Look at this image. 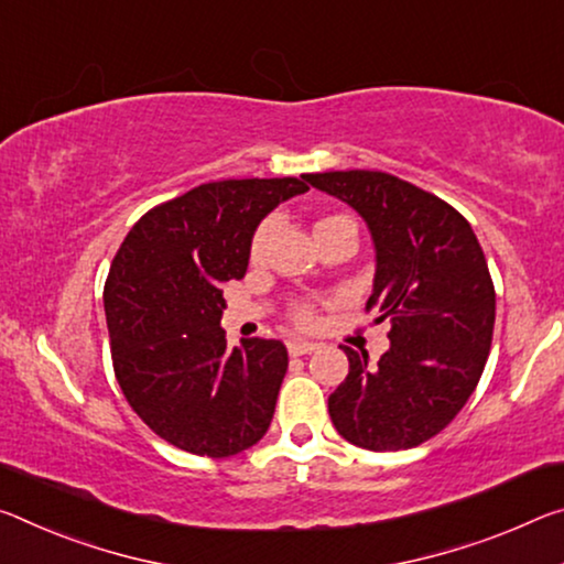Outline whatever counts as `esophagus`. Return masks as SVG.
I'll return each instance as SVG.
<instances>
[{"mask_svg":"<svg viewBox=\"0 0 564 564\" xmlns=\"http://www.w3.org/2000/svg\"><path fill=\"white\" fill-rule=\"evenodd\" d=\"M289 354L291 356H306V354H311V351H316L318 348V344H314V341H301V338H291L289 344Z\"/></svg>","mask_w":564,"mask_h":564,"instance_id":"obj_1","label":"esophagus"}]
</instances>
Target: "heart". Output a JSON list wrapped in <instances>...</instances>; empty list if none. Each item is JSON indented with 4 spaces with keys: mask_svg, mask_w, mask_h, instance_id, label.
<instances>
[{
    "mask_svg": "<svg viewBox=\"0 0 564 564\" xmlns=\"http://www.w3.org/2000/svg\"><path fill=\"white\" fill-rule=\"evenodd\" d=\"M341 220H351V218H346V216L321 218L316 223V234H321L324 228L336 226V223H341ZM279 226H281L279 216H268V218L258 223L256 234H253V238H250V261H261V258L265 256V250H268V243L273 240ZM291 321L296 326H314L316 324V308L311 306L308 301H293L291 303Z\"/></svg>",
    "mask_w": 564,
    "mask_h": 564,
    "instance_id": "1",
    "label": "heart"
}]
</instances>
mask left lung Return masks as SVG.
<instances>
[{
    "label": "left lung",
    "mask_w": 564,
    "mask_h": 564,
    "mask_svg": "<svg viewBox=\"0 0 564 564\" xmlns=\"http://www.w3.org/2000/svg\"><path fill=\"white\" fill-rule=\"evenodd\" d=\"M369 223L377 279L366 311L389 321L377 366L341 346L348 377L328 397L336 432L361 449H411L442 432L485 371L495 283L469 220L449 203L379 170L308 173Z\"/></svg>",
    "instance_id": "8db88e82"
}]
</instances>
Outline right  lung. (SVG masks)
Masks as SVG:
<instances>
[{
    "mask_svg": "<svg viewBox=\"0 0 564 564\" xmlns=\"http://www.w3.org/2000/svg\"><path fill=\"white\" fill-rule=\"evenodd\" d=\"M306 191L299 177L203 183L150 208L112 258L105 316L115 379L177 449L234 457L271 426L289 351L275 338L230 351L223 283L246 275L258 223Z\"/></svg>",
    "mask_w": 564,
    "mask_h": 564,
    "instance_id": "obj_1",
    "label": "right lung"
}]
</instances>
